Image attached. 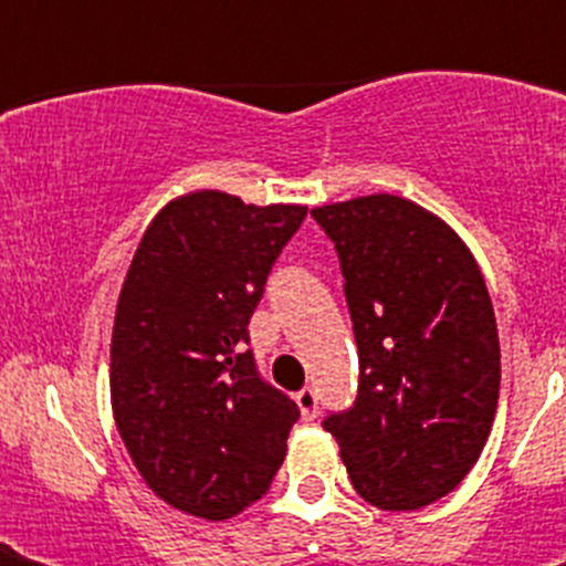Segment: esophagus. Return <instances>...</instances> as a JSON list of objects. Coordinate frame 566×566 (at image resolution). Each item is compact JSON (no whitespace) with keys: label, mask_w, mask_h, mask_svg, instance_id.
<instances>
[{"label":"esophagus","mask_w":566,"mask_h":566,"mask_svg":"<svg viewBox=\"0 0 566 566\" xmlns=\"http://www.w3.org/2000/svg\"><path fill=\"white\" fill-rule=\"evenodd\" d=\"M293 399H296V405H300V411H302V417H305V420H314V417H317L319 396H317V390H314V387H302L300 394L293 396Z\"/></svg>","instance_id":"34e87169"}]
</instances>
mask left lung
I'll return each mask as SVG.
<instances>
[{"instance_id":"left-lung-1","label":"left lung","mask_w":566,"mask_h":566,"mask_svg":"<svg viewBox=\"0 0 566 566\" xmlns=\"http://www.w3.org/2000/svg\"><path fill=\"white\" fill-rule=\"evenodd\" d=\"M311 217L335 243L358 344V396L323 420L346 473L381 511L461 484L500 402V335L464 240L420 205L373 193Z\"/></svg>"}]
</instances>
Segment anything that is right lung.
Segmentation results:
<instances>
[{
	"instance_id": "1",
	"label": "right lung",
	"mask_w": 566,
	"mask_h": 566,
	"mask_svg": "<svg viewBox=\"0 0 566 566\" xmlns=\"http://www.w3.org/2000/svg\"><path fill=\"white\" fill-rule=\"evenodd\" d=\"M305 213L199 190L172 199L132 258L111 405L144 482L185 514L234 517L282 467L300 408L258 373L249 317Z\"/></svg>"
}]
</instances>
